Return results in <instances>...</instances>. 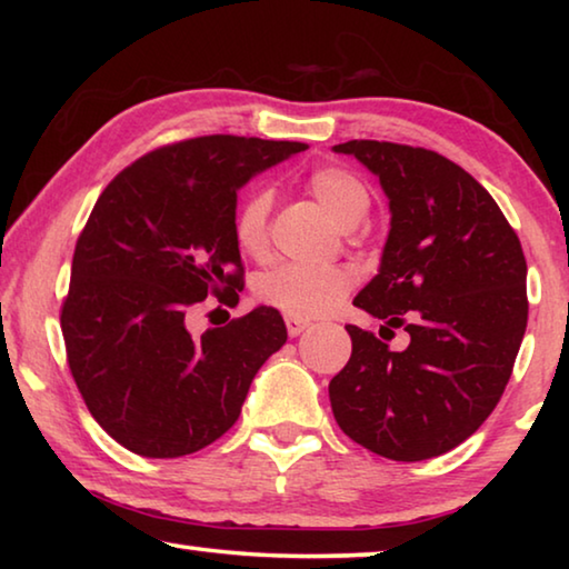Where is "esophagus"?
Here are the masks:
<instances>
[{"instance_id":"esophagus-1","label":"esophagus","mask_w":569,"mask_h":569,"mask_svg":"<svg viewBox=\"0 0 569 569\" xmlns=\"http://www.w3.org/2000/svg\"><path fill=\"white\" fill-rule=\"evenodd\" d=\"M286 329H288V336H291V339H296V336H301L308 329V323L301 321V319H291V316H288Z\"/></svg>"}]
</instances>
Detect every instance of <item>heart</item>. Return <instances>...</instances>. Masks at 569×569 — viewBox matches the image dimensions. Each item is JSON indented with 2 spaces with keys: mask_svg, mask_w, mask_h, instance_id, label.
<instances>
[{
  "mask_svg": "<svg viewBox=\"0 0 569 569\" xmlns=\"http://www.w3.org/2000/svg\"><path fill=\"white\" fill-rule=\"evenodd\" d=\"M311 196L329 210L336 223L343 228H356L371 208L369 188L343 168H319L306 180ZM273 196L268 188H250L240 200L233 216L236 246L246 256H263L268 248V220H271ZM356 283L349 268L326 266H281L273 271L258 276L253 286L256 301L268 308H276L291 319L311 321L329 316L341 306Z\"/></svg>",
  "mask_w": 569,
  "mask_h": 569,
  "instance_id": "1",
  "label": "heart"
}]
</instances>
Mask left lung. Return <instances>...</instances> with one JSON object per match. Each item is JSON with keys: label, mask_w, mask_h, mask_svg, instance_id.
<instances>
[{"label": "left lung", "mask_w": 569, "mask_h": 569, "mask_svg": "<svg viewBox=\"0 0 569 569\" xmlns=\"http://www.w3.org/2000/svg\"><path fill=\"white\" fill-rule=\"evenodd\" d=\"M333 150L379 178L391 210L379 273L353 306L411 339L391 351L346 326L351 359L329 383L333 417L379 457H439L475 435L512 377L527 329L522 246L495 198L439 152L379 140Z\"/></svg>", "instance_id": "8db88e82"}]
</instances>
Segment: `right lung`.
Listing matches in <instances>:
<instances>
[{
  "instance_id": "right-lung-1",
  "label": "right lung",
  "mask_w": 569,
  "mask_h": 569,
  "mask_svg": "<svg viewBox=\"0 0 569 569\" xmlns=\"http://www.w3.org/2000/svg\"><path fill=\"white\" fill-rule=\"evenodd\" d=\"M306 148L206 134L148 152L102 190L77 238L60 323L77 389L124 449L172 459L213 445L286 343L276 308L200 336L186 313L208 293L243 288L238 190Z\"/></svg>"
}]
</instances>
